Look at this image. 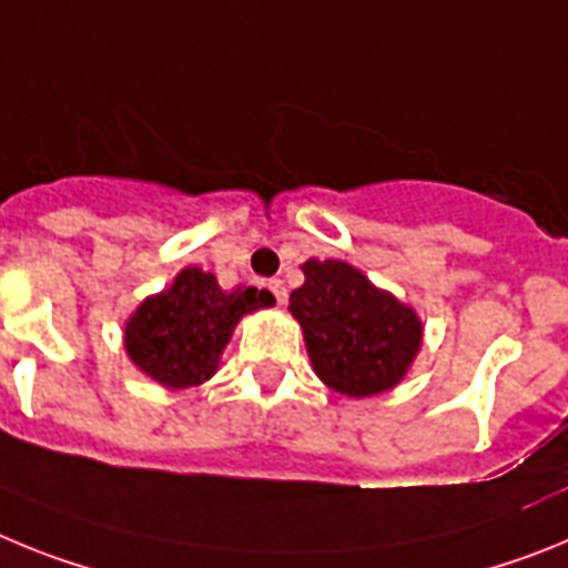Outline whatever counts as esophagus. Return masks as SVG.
<instances>
[{"label": "esophagus", "mask_w": 568, "mask_h": 568, "mask_svg": "<svg viewBox=\"0 0 568 568\" xmlns=\"http://www.w3.org/2000/svg\"><path fill=\"white\" fill-rule=\"evenodd\" d=\"M268 288L271 294H274V300H277V305H285V297H288V294H285L283 280H268Z\"/></svg>", "instance_id": "1"}]
</instances>
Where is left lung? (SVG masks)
<instances>
[{"label": "left lung", "mask_w": 568, "mask_h": 568, "mask_svg": "<svg viewBox=\"0 0 568 568\" xmlns=\"http://www.w3.org/2000/svg\"><path fill=\"white\" fill-rule=\"evenodd\" d=\"M288 312L303 328L312 368L332 392L374 397L400 386L423 345V320L345 260H305Z\"/></svg>", "instance_id": "1"}]
</instances>
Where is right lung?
<instances>
[{
    "label": "right lung",
    "instance_id": "1",
    "mask_svg": "<svg viewBox=\"0 0 568 568\" xmlns=\"http://www.w3.org/2000/svg\"><path fill=\"white\" fill-rule=\"evenodd\" d=\"M271 305V291H223L211 271L185 265L174 283L136 305L122 328V345L145 377L182 392L214 377L236 323Z\"/></svg>",
    "mask_w": 568,
    "mask_h": 568
}]
</instances>
